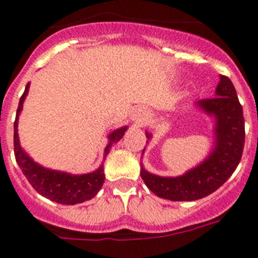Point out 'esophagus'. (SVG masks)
<instances>
[{
    "mask_svg": "<svg viewBox=\"0 0 258 258\" xmlns=\"http://www.w3.org/2000/svg\"><path fill=\"white\" fill-rule=\"evenodd\" d=\"M146 117H147V112H146L145 110H138L136 112V119L138 120V121L143 122L146 120Z\"/></svg>",
    "mask_w": 258,
    "mask_h": 258,
    "instance_id": "1",
    "label": "esophagus"
}]
</instances>
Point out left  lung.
Listing matches in <instances>:
<instances>
[{
  "label": "left lung",
  "instance_id": "left-lung-1",
  "mask_svg": "<svg viewBox=\"0 0 258 258\" xmlns=\"http://www.w3.org/2000/svg\"><path fill=\"white\" fill-rule=\"evenodd\" d=\"M197 106L216 120V145L202 164L176 178L153 175L142 166V179L157 197L170 201H196L206 197L230 178L240 162L245 137L244 117L231 80L221 75L216 97L198 101ZM146 134L150 139L151 134Z\"/></svg>",
  "mask_w": 258,
  "mask_h": 258
}]
</instances>
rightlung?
I'll list each match as a JSON object with an SVG mask.
<instances>
[{
  "mask_svg": "<svg viewBox=\"0 0 258 258\" xmlns=\"http://www.w3.org/2000/svg\"><path fill=\"white\" fill-rule=\"evenodd\" d=\"M29 91V83L25 87V91L19 101V107L16 111V119L14 122V152H15L16 162L21 169L25 178L28 179L33 188L43 197L61 203V205H77L91 200L98 193L105 181L103 165L89 174L83 175H72L68 172L56 171V170L46 169V167L34 162L20 147L18 136V120L20 111L23 110L25 97ZM127 127L122 126L108 134V145L105 148V156H107L111 146L120 141L124 137Z\"/></svg>",
  "mask_w": 258,
  "mask_h": 258,
  "instance_id": "right-lung-1",
  "label": "right lung"
}]
</instances>
